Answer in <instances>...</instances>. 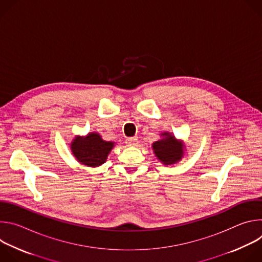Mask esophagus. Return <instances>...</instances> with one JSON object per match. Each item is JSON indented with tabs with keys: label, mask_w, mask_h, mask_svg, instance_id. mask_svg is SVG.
I'll list each match as a JSON object with an SVG mask.
<instances>
[{
	"label": "esophagus",
	"mask_w": 262,
	"mask_h": 262,
	"mask_svg": "<svg viewBox=\"0 0 262 262\" xmlns=\"http://www.w3.org/2000/svg\"><path fill=\"white\" fill-rule=\"evenodd\" d=\"M126 144L128 146H135L138 144V138L137 137H132V138H127L126 139Z\"/></svg>",
	"instance_id": "1"
}]
</instances>
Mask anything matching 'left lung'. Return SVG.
Wrapping results in <instances>:
<instances>
[{
	"label": "left lung",
	"instance_id": "left-lung-1",
	"mask_svg": "<svg viewBox=\"0 0 262 262\" xmlns=\"http://www.w3.org/2000/svg\"><path fill=\"white\" fill-rule=\"evenodd\" d=\"M163 136L166 138L154 143V151L165 165L175 164L182 157V146L169 133H165Z\"/></svg>",
	"mask_w": 262,
	"mask_h": 262
}]
</instances>
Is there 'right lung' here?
<instances>
[{"mask_svg":"<svg viewBox=\"0 0 262 262\" xmlns=\"http://www.w3.org/2000/svg\"><path fill=\"white\" fill-rule=\"evenodd\" d=\"M113 146V142L103 141L98 134L92 133L85 138L78 137L74 139L71 144V150L82 164L96 167L105 162Z\"/></svg>","mask_w":262,"mask_h":262,"instance_id":"obj_1","label":"right lung"}]
</instances>
